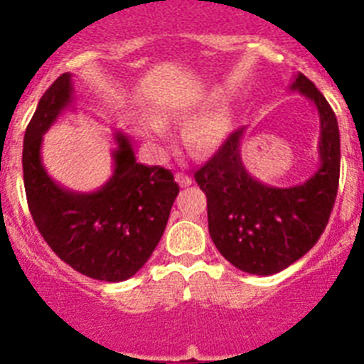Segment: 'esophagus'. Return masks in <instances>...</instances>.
I'll return each instance as SVG.
<instances>
[{"label": "esophagus", "mask_w": 364, "mask_h": 364, "mask_svg": "<svg viewBox=\"0 0 364 364\" xmlns=\"http://www.w3.org/2000/svg\"><path fill=\"white\" fill-rule=\"evenodd\" d=\"M176 182H178V184L182 186V188H188V186L193 184L191 176L186 175V173H176Z\"/></svg>", "instance_id": "1"}]
</instances>
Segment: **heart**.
Segmentation results:
<instances>
[{
    "instance_id": "1",
    "label": "heart",
    "mask_w": 364,
    "mask_h": 364,
    "mask_svg": "<svg viewBox=\"0 0 364 364\" xmlns=\"http://www.w3.org/2000/svg\"><path fill=\"white\" fill-rule=\"evenodd\" d=\"M197 107L198 104L189 102V104L180 105L176 109V114L184 117ZM231 125H233V114H231L230 105L218 104L211 107L210 111L202 112L200 117L193 118L184 127L182 138H184L186 146L195 153H210L226 140L228 134L231 133ZM138 129L144 136L151 138V140L160 138L164 134V125L154 118H140Z\"/></svg>"
}]
</instances>
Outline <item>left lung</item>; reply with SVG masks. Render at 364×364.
Masks as SVG:
<instances>
[{"mask_svg":"<svg viewBox=\"0 0 364 364\" xmlns=\"http://www.w3.org/2000/svg\"><path fill=\"white\" fill-rule=\"evenodd\" d=\"M319 111V169L291 188L253 178L240 159L246 127L233 131L195 180L208 197V228L218 252L253 275L282 272L308 253L323 235L337 197L341 166L339 125L332 107L304 74L290 85Z\"/></svg>","mask_w":364,"mask_h":364,"instance_id":"1","label":"left lung"}]
</instances>
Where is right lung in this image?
<instances>
[{"mask_svg": "<svg viewBox=\"0 0 364 364\" xmlns=\"http://www.w3.org/2000/svg\"><path fill=\"white\" fill-rule=\"evenodd\" d=\"M74 100L70 74L45 91L23 140V182L38 231L63 262L87 277L120 282L142 268L162 239L178 184L169 169L136 162L133 144L114 134V171L92 193L56 184L41 162V142Z\"/></svg>", "mask_w": 364, "mask_h": 364, "instance_id": "obj_1", "label": "right lung"}]
</instances>
